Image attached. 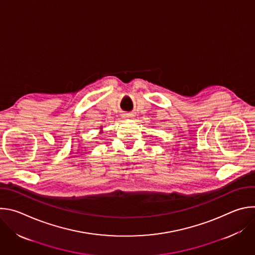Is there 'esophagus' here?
I'll list each match as a JSON object with an SVG mask.
<instances>
[{"label": "esophagus", "mask_w": 255, "mask_h": 255, "mask_svg": "<svg viewBox=\"0 0 255 255\" xmlns=\"http://www.w3.org/2000/svg\"><path fill=\"white\" fill-rule=\"evenodd\" d=\"M123 117L126 118V119H130L133 117V114H130V113H126V114H123Z\"/></svg>", "instance_id": "34e87169"}]
</instances>
